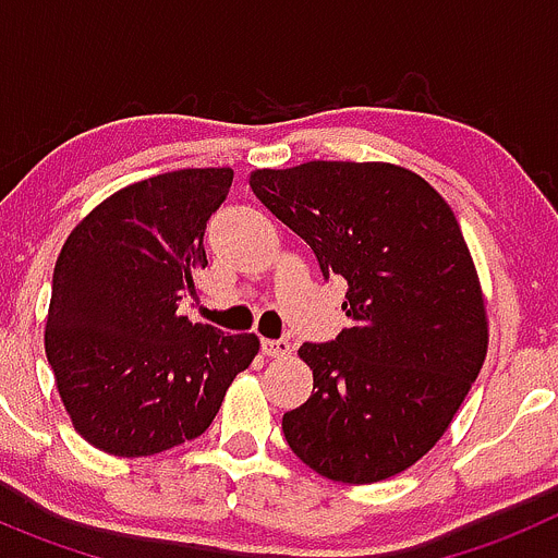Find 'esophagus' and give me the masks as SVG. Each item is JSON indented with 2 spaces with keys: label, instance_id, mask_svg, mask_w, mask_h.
Wrapping results in <instances>:
<instances>
[{
  "label": "esophagus",
  "instance_id": "obj_1",
  "mask_svg": "<svg viewBox=\"0 0 558 558\" xmlns=\"http://www.w3.org/2000/svg\"><path fill=\"white\" fill-rule=\"evenodd\" d=\"M263 354L265 357H288L290 354V343L288 340H270V338H265L263 340Z\"/></svg>",
  "mask_w": 558,
  "mask_h": 558
}]
</instances>
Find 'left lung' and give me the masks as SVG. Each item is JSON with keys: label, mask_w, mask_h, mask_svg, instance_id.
<instances>
[{"label": "left lung", "mask_w": 558, "mask_h": 558, "mask_svg": "<svg viewBox=\"0 0 558 558\" xmlns=\"http://www.w3.org/2000/svg\"><path fill=\"white\" fill-rule=\"evenodd\" d=\"M251 190L343 276L352 327L304 343L313 393L282 416L290 450L340 483L399 475L445 436L486 357L481 282L447 201L405 167L307 161Z\"/></svg>", "instance_id": "left-lung-1"}]
</instances>
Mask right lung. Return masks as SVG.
I'll use <instances>...</instances> for the list:
<instances>
[{
  "label": "right lung",
  "mask_w": 558,
  "mask_h": 558,
  "mask_svg": "<svg viewBox=\"0 0 558 558\" xmlns=\"http://www.w3.org/2000/svg\"><path fill=\"white\" fill-rule=\"evenodd\" d=\"M229 167L175 170L113 192L66 236L44 349L75 430L97 450L156 456L198 438L259 352L179 313L198 295L204 231Z\"/></svg>",
  "instance_id": "right-lung-1"
}]
</instances>
